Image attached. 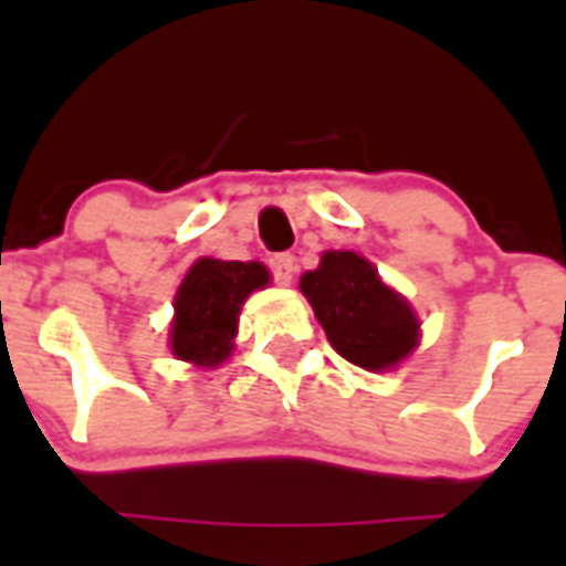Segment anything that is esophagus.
I'll use <instances>...</instances> for the list:
<instances>
[{"instance_id": "34e87169", "label": "esophagus", "mask_w": 566, "mask_h": 566, "mask_svg": "<svg viewBox=\"0 0 566 566\" xmlns=\"http://www.w3.org/2000/svg\"><path fill=\"white\" fill-rule=\"evenodd\" d=\"M269 266H272V274H274V280H277L280 286H289V283H292V277H294V272H297V260H294L292 254L283 252V254H274Z\"/></svg>"}]
</instances>
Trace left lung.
<instances>
[{"instance_id":"8db88e82","label":"left lung","mask_w":566,"mask_h":566,"mask_svg":"<svg viewBox=\"0 0 566 566\" xmlns=\"http://www.w3.org/2000/svg\"><path fill=\"white\" fill-rule=\"evenodd\" d=\"M314 317L334 352L365 371H388L419 345V317L402 294L385 286L371 260L326 252L300 277Z\"/></svg>"}]
</instances>
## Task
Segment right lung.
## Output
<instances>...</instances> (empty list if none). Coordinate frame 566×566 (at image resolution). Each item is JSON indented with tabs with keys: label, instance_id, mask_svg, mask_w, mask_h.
I'll use <instances>...</instances> for the list:
<instances>
[{
	"label": "right lung",
	"instance_id": "1",
	"mask_svg": "<svg viewBox=\"0 0 566 566\" xmlns=\"http://www.w3.org/2000/svg\"><path fill=\"white\" fill-rule=\"evenodd\" d=\"M272 274L258 260H195L175 292V317L169 348L178 359L201 368H218L232 354L240 306Z\"/></svg>",
	"mask_w": 566,
	"mask_h": 566
}]
</instances>
